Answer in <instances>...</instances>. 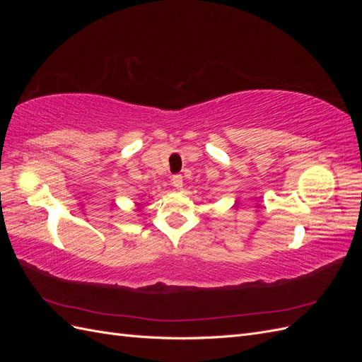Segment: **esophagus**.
Listing matches in <instances>:
<instances>
[{
    "instance_id": "1",
    "label": "esophagus",
    "mask_w": 362,
    "mask_h": 362,
    "mask_svg": "<svg viewBox=\"0 0 362 362\" xmlns=\"http://www.w3.org/2000/svg\"><path fill=\"white\" fill-rule=\"evenodd\" d=\"M172 185L177 190L182 189V177H181V175H173V177H172Z\"/></svg>"
}]
</instances>
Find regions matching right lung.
<instances>
[{"instance_id": "add662e5", "label": "right lung", "mask_w": 362, "mask_h": 362, "mask_svg": "<svg viewBox=\"0 0 362 362\" xmlns=\"http://www.w3.org/2000/svg\"><path fill=\"white\" fill-rule=\"evenodd\" d=\"M137 205V211H139V204H136Z\"/></svg>"}]
</instances>
